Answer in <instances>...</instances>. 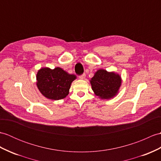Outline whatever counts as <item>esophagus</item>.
<instances>
[{
  "instance_id": "obj_1",
  "label": "esophagus",
  "mask_w": 161,
  "mask_h": 161,
  "mask_svg": "<svg viewBox=\"0 0 161 161\" xmlns=\"http://www.w3.org/2000/svg\"><path fill=\"white\" fill-rule=\"evenodd\" d=\"M85 77H86V74H82L79 76V78L80 80H84Z\"/></svg>"
}]
</instances>
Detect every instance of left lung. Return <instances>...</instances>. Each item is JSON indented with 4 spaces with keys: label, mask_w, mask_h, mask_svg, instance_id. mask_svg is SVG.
I'll return each instance as SVG.
<instances>
[{
    "label": "left lung",
    "mask_w": 161,
    "mask_h": 161,
    "mask_svg": "<svg viewBox=\"0 0 161 161\" xmlns=\"http://www.w3.org/2000/svg\"><path fill=\"white\" fill-rule=\"evenodd\" d=\"M121 81V77L118 73L99 69L90 82L97 96L102 99H110L118 94Z\"/></svg>",
    "instance_id": "left-lung-1"
}]
</instances>
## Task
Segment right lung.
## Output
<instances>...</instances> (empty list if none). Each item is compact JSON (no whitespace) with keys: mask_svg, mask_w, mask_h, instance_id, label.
<instances>
[{"mask_svg":"<svg viewBox=\"0 0 161 161\" xmlns=\"http://www.w3.org/2000/svg\"><path fill=\"white\" fill-rule=\"evenodd\" d=\"M75 75L69 74L59 67L51 69L48 67L38 70L36 75V84L40 92L46 98L59 100L69 95Z\"/></svg>","mask_w":161,"mask_h":161,"instance_id":"add662e5","label":"right lung"}]
</instances>
